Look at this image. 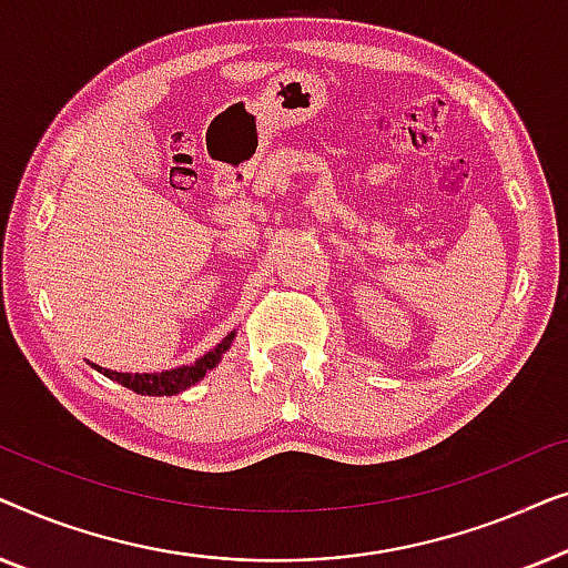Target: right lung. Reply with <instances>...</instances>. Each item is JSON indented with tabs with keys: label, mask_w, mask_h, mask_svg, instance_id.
Instances as JSON below:
<instances>
[{
	"label": "right lung",
	"mask_w": 568,
	"mask_h": 568,
	"mask_svg": "<svg viewBox=\"0 0 568 568\" xmlns=\"http://www.w3.org/2000/svg\"><path fill=\"white\" fill-rule=\"evenodd\" d=\"M232 338H235V331L227 333V336L222 338V344H216L212 352H206L201 359L191 362V364H183V367H175V369H165V372H144V375H139V372H113V369H103L98 367V364H92L98 372H103L108 379H113V383H119L123 387H129V390H134L139 395H175V393H183L189 390L191 385H196L199 379H204L206 372H212L216 364H220L222 354L227 352Z\"/></svg>",
	"instance_id": "add662e5"
}]
</instances>
